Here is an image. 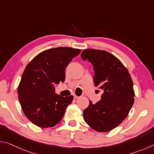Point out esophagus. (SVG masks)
Listing matches in <instances>:
<instances>
[{
	"instance_id": "obj_1",
	"label": "esophagus",
	"mask_w": 154,
	"mask_h": 154,
	"mask_svg": "<svg viewBox=\"0 0 154 154\" xmlns=\"http://www.w3.org/2000/svg\"><path fill=\"white\" fill-rule=\"evenodd\" d=\"M73 96H74V98H75V99H77V98H79V96H77V95H75V94H74Z\"/></svg>"
}]
</instances>
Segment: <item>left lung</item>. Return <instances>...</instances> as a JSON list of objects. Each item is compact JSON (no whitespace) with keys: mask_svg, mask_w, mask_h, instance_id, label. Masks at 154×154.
<instances>
[{"mask_svg":"<svg viewBox=\"0 0 154 154\" xmlns=\"http://www.w3.org/2000/svg\"><path fill=\"white\" fill-rule=\"evenodd\" d=\"M94 71V82L103 91L101 100L83 111L85 122L97 132H109L126 118L134 101L133 82L128 71L118 58L106 51L87 49L81 55Z\"/></svg>","mask_w":154,"mask_h":154,"instance_id":"1","label":"left lung"}]
</instances>
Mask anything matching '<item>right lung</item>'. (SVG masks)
<instances>
[{
  "label": "right lung",
  "instance_id": "right-lung-1",
  "mask_svg": "<svg viewBox=\"0 0 154 154\" xmlns=\"http://www.w3.org/2000/svg\"><path fill=\"white\" fill-rule=\"evenodd\" d=\"M80 52L66 47L49 49L26 67L18 86V98L25 116L36 126L53 127L63 118L73 96L57 94L54 84L64 82L66 67Z\"/></svg>",
  "mask_w": 154,
  "mask_h": 154
}]
</instances>
